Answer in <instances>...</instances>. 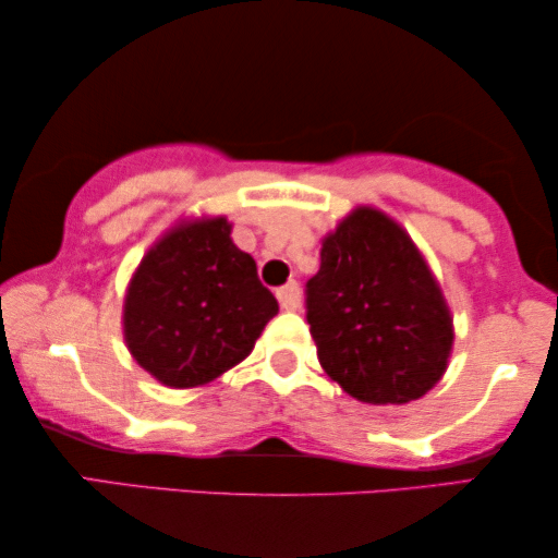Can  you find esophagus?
Masks as SVG:
<instances>
[{"mask_svg":"<svg viewBox=\"0 0 558 558\" xmlns=\"http://www.w3.org/2000/svg\"><path fill=\"white\" fill-rule=\"evenodd\" d=\"M278 301H280V306L286 308V312H295V308H301V288H299V283L291 280V283L278 288Z\"/></svg>","mask_w":558,"mask_h":558,"instance_id":"obj_1","label":"esophagus"}]
</instances>
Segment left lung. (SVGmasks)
<instances>
[{
	"instance_id": "1",
	"label": "left lung",
	"mask_w": 558,
	"mask_h": 558,
	"mask_svg": "<svg viewBox=\"0 0 558 558\" xmlns=\"http://www.w3.org/2000/svg\"><path fill=\"white\" fill-rule=\"evenodd\" d=\"M306 319L324 373L365 404H407L433 389L453 350V316L412 236L357 206L322 242Z\"/></svg>"
}]
</instances>
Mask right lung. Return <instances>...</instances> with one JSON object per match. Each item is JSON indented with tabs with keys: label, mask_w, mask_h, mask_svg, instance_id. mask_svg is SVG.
Returning a JSON list of instances; mask_svg holds the SVG:
<instances>
[{
	"label": "right lung",
	"mask_w": 558,
	"mask_h": 558,
	"mask_svg": "<svg viewBox=\"0 0 558 558\" xmlns=\"http://www.w3.org/2000/svg\"><path fill=\"white\" fill-rule=\"evenodd\" d=\"M275 314L278 301L231 242L227 216L182 218L133 272L123 337L159 384L195 389L242 363Z\"/></svg>",
	"instance_id": "right-lung-1"
}]
</instances>
